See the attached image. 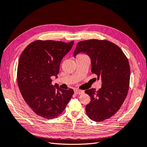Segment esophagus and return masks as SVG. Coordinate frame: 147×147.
I'll use <instances>...</instances> for the list:
<instances>
[{
  "mask_svg": "<svg viewBox=\"0 0 147 147\" xmlns=\"http://www.w3.org/2000/svg\"><path fill=\"white\" fill-rule=\"evenodd\" d=\"M74 92L75 94H83V93H84V91L78 90V89H75V90H74Z\"/></svg>",
  "mask_w": 147,
  "mask_h": 147,
  "instance_id": "1",
  "label": "esophagus"
}]
</instances>
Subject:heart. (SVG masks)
<instances>
[{
	"instance_id": "1",
	"label": "heart",
	"mask_w": 147,
	"mask_h": 147,
	"mask_svg": "<svg viewBox=\"0 0 147 147\" xmlns=\"http://www.w3.org/2000/svg\"><path fill=\"white\" fill-rule=\"evenodd\" d=\"M84 55H78V56H77V57H82V56H84Z\"/></svg>"
}]
</instances>
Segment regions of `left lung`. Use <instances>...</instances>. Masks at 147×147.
Returning a JSON list of instances; mask_svg holds the SVG:
<instances>
[{
	"label": "left lung",
	"instance_id": "obj_1",
	"mask_svg": "<svg viewBox=\"0 0 147 147\" xmlns=\"http://www.w3.org/2000/svg\"><path fill=\"white\" fill-rule=\"evenodd\" d=\"M90 57L91 72L101 80L98 91L91 88L85 91L91 101L86 112L91 120L102 121L112 117L121 107L129 87L130 67L121 48L107 40L92 39L78 43L74 53Z\"/></svg>",
	"mask_w": 147,
	"mask_h": 147
}]
</instances>
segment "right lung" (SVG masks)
<instances>
[{
    "label": "right lung",
    "instance_id": "right-lung-1",
    "mask_svg": "<svg viewBox=\"0 0 147 147\" xmlns=\"http://www.w3.org/2000/svg\"><path fill=\"white\" fill-rule=\"evenodd\" d=\"M74 41L37 40L30 43L20 56L17 71L20 91L25 102L38 116L57 117L74 94L72 89L63 90L52 84L57 78L61 62L72 48Z\"/></svg>",
    "mask_w": 147,
    "mask_h": 147
}]
</instances>
